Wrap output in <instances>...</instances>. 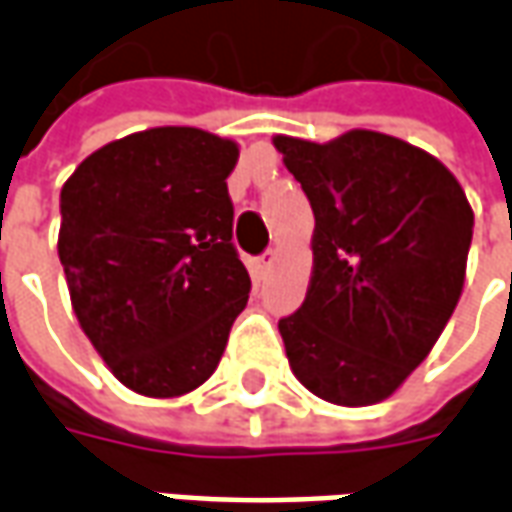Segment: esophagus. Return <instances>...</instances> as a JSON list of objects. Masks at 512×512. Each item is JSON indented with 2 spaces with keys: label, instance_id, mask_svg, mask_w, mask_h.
<instances>
[{
  "label": "esophagus",
  "instance_id": "obj_1",
  "mask_svg": "<svg viewBox=\"0 0 512 512\" xmlns=\"http://www.w3.org/2000/svg\"><path fill=\"white\" fill-rule=\"evenodd\" d=\"M274 260H277V249H268V252H263V255L257 257L255 268L260 271V274H263V271H268V268H271V263H274Z\"/></svg>",
  "mask_w": 512,
  "mask_h": 512
}]
</instances>
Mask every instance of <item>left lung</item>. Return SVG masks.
I'll return each mask as SVG.
<instances>
[{
    "label": "left lung",
    "mask_w": 512,
    "mask_h": 512,
    "mask_svg": "<svg viewBox=\"0 0 512 512\" xmlns=\"http://www.w3.org/2000/svg\"><path fill=\"white\" fill-rule=\"evenodd\" d=\"M274 145L315 213L307 299L279 321L290 370L329 403H378L430 354L461 299L472 208L439 158L395 136Z\"/></svg>",
    "instance_id": "obj_1"
}]
</instances>
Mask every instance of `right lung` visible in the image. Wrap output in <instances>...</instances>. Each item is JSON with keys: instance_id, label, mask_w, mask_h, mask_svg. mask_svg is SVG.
<instances>
[{"instance_id": "right-lung-1", "label": "right lung", "mask_w": 512, "mask_h": 512, "mask_svg": "<svg viewBox=\"0 0 512 512\" xmlns=\"http://www.w3.org/2000/svg\"><path fill=\"white\" fill-rule=\"evenodd\" d=\"M233 139L164 126L109 142L60 194L73 312L120 384L178 397L208 381L249 299L233 244Z\"/></svg>"}]
</instances>
